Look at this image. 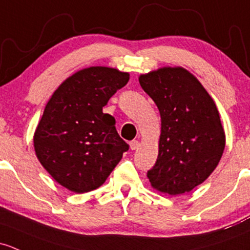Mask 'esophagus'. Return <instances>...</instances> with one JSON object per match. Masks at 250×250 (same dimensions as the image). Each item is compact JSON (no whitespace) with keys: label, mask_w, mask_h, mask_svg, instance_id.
<instances>
[{"label":"esophagus","mask_w":250,"mask_h":250,"mask_svg":"<svg viewBox=\"0 0 250 250\" xmlns=\"http://www.w3.org/2000/svg\"><path fill=\"white\" fill-rule=\"evenodd\" d=\"M129 146H130V149H133V151H135V149H138L139 148V141L138 140H133V141H130L129 143Z\"/></svg>","instance_id":"esophagus-1"}]
</instances>
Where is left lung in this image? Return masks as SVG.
Wrapping results in <instances>:
<instances>
[{"label":"left lung","instance_id":"8db88e82","mask_svg":"<svg viewBox=\"0 0 250 250\" xmlns=\"http://www.w3.org/2000/svg\"><path fill=\"white\" fill-rule=\"evenodd\" d=\"M160 114L156 165L147 172L152 188L180 195L214 171L225 148L220 115L200 81L183 67H160L139 77Z\"/></svg>","mask_w":250,"mask_h":250}]
</instances>
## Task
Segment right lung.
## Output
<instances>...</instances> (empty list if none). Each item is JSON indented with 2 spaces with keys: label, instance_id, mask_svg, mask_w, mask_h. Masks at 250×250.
Instances as JSON below:
<instances>
[{
  "label": "right lung",
  "instance_id": "obj_1",
  "mask_svg": "<svg viewBox=\"0 0 250 250\" xmlns=\"http://www.w3.org/2000/svg\"><path fill=\"white\" fill-rule=\"evenodd\" d=\"M129 80V73L93 65L56 88L33 135L36 156L62 187L73 193L99 188L122 159L127 144L103 106Z\"/></svg>",
  "mask_w": 250,
  "mask_h": 250
}]
</instances>
